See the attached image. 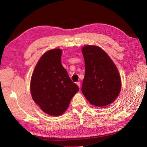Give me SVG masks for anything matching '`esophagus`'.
Returning a JSON list of instances; mask_svg holds the SVG:
<instances>
[{
  "label": "esophagus",
  "instance_id": "1",
  "mask_svg": "<svg viewBox=\"0 0 147 147\" xmlns=\"http://www.w3.org/2000/svg\"><path fill=\"white\" fill-rule=\"evenodd\" d=\"M77 85L78 86V87H79L80 88V85H81L80 82H77Z\"/></svg>",
  "mask_w": 147,
  "mask_h": 147
}]
</instances>
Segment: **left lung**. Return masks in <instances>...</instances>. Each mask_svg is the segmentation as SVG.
Instances as JSON below:
<instances>
[{
    "label": "left lung",
    "instance_id": "1",
    "mask_svg": "<svg viewBox=\"0 0 147 147\" xmlns=\"http://www.w3.org/2000/svg\"><path fill=\"white\" fill-rule=\"evenodd\" d=\"M85 75L82 91L90 104L104 107L113 103L119 94L121 84L118 70L108 55L97 46L82 48Z\"/></svg>",
    "mask_w": 147,
    "mask_h": 147
}]
</instances>
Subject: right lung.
Wrapping results in <instances>:
<instances>
[{"label":"right lung","mask_w":147,"mask_h":147,"mask_svg":"<svg viewBox=\"0 0 147 147\" xmlns=\"http://www.w3.org/2000/svg\"><path fill=\"white\" fill-rule=\"evenodd\" d=\"M61 54L60 49L44 53L31 78L30 92L33 100L42 111L51 116L63 114L79 90L61 64Z\"/></svg>","instance_id":"1"}]
</instances>
